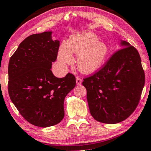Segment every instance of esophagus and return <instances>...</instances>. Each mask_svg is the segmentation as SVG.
I'll return each mask as SVG.
<instances>
[{
	"instance_id": "34e87169",
	"label": "esophagus",
	"mask_w": 151,
	"mask_h": 151,
	"mask_svg": "<svg viewBox=\"0 0 151 151\" xmlns=\"http://www.w3.org/2000/svg\"><path fill=\"white\" fill-rule=\"evenodd\" d=\"M76 85L80 86V85H81V83H82V79L79 77H76Z\"/></svg>"
}]
</instances>
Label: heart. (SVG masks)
Returning a JSON list of instances; mask_svg holds the SVG:
<instances>
[{
  "mask_svg": "<svg viewBox=\"0 0 151 151\" xmlns=\"http://www.w3.org/2000/svg\"><path fill=\"white\" fill-rule=\"evenodd\" d=\"M73 54L76 55V65L81 73L92 74L105 62L108 55V47L100 41L96 33L88 31L72 36L68 42H62L57 52V59L62 66L70 64Z\"/></svg>",
  "mask_w": 151,
  "mask_h": 151,
  "instance_id": "1",
  "label": "heart"
}]
</instances>
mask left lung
Wrapping results in <instances>:
<instances>
[{"mask_svg":"<svg viewBox=\"0 0 151 151\" xmlns=\"http://www.w3.org/2000/svg\"><path fill=\"white\" fill-rule=\"evenodd\" d=\"M119 46L105 66L82 83L91 115L106 124L122 122L134 111L145 82L136 48L124 40Z\"/></svg>","mask_w":151,"mask_h":151,"instance_id":"left-lung-1","label":"left lung"}]
</instances>
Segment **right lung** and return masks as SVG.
Instances as JSON below:
<instances>
[{
	"mask_svg": "<svg viewBox=\"0 0 151 151\" xmlns=\"http://www.w3.org/2000/svg\"><path fill=\"white\" fill-rule=\"evenodd\" d=\"M52 31L33 34L20 44L9 59L8 90L12 103L35 126H54L64 117L63 103L76 86L75 76L57 78L51 71L59 47Z\"/></svg>",
	"mask_w": 151,
	"mask_h": 151,
	"instance_id": "right-lung-1",
	"label": "right lung"
}]
</instances>
